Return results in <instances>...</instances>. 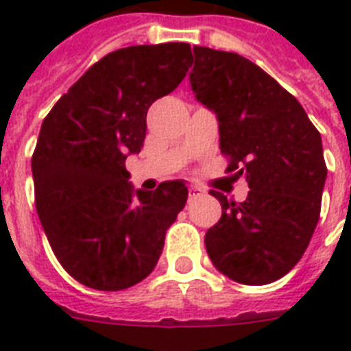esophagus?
Here are the masks:
<instances>
[{
	"mask_svg": "<svg viewBox=\"0 0 351 351\" xmlns=\"http://www.w3.org/2000/svg\"><path fill=\"white\" fill-rule=\"evenodd\" d=\"M200 195H202V189H198V187L195 186L189 187V198H197L200 197Z\"/></svg>",
	"mask_w": 351,
	"mask_h": 351,
	"instance_id": "esophagus-1",
	"label": "esophagus"
}]
</instances>
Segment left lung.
I'll use <instances>...</instances> for the list:
<instances>
[{
	"mask_svg": "<svg viewBox=\"0 0 351 351\" xmlns=\"http://www.w3.org/2000/svg\"><path fill=\"white\" fill-rule=\"evenodd\" d=\"M193 54V95L217 114L228 171L250 187L239 204L211 191L222 217L206 250L234 282L269 284L300 261L319 222L328 175L321 134L297 98L247 58L209 47Z\"/></svg>",
	"mask_w": 351,
	"mask_h": 351,
	"instance_id": "1",
	"label": "left lung"
}]
</instances>
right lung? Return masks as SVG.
<instances>
[{
  "label": "right lung",
  "instance_id": "1",
  "mask_svg": "<svg viewBox=\"0 0 351 351\" xmlns=\"http://www.w3.org/2000/svg\"><path fill=\"white\" fill-rule=\"evenodd\" d=\"M189 43L134 45L96 62L41 123L32 154L36 209L71 277L120 291L147 277L187 200L184 180L134 189L125 169L149 106L186 78Z\"/></svg>",
  "mask_w": 351,
  "mask_h": 351
}]
</instances>
